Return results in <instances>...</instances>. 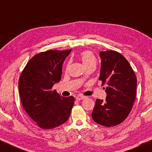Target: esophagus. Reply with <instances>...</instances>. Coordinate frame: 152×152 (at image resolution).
<instances>
[{"mask_svg":"<svg viewBox=\"0 0 152 152\" xmlns=\"http://www.w3.org/2000/svg\"><path fill=\"white\" fill-rule=\"evenodd\" d=\"M85 96H77L76 97V99L77 100H83L85 99Z\"/></svg>","mask_w":152,"mask_h":152,"instance_id":"esophagus-1","label":"esophagus"}]
</instances>
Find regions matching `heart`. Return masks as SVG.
Wrapping results in <instances>:
<instances>
[{
  "label": "heart",
  "mask_w": 152,
  "mask_h": 152,
  "mask_svg": "<svg viewBox=\"0 0 152 152\" xmlns=\"http://www.w3.org/2000/svg\"><path fill=\"white\" fill-rule=\"evenodd\" d=\"M80 59L85 67L90 66V65L96 66V59L95 56L90 51H85V52L81 53Z\"/></svg>",
  "instance_id": "heart-1"
}]
</instances>
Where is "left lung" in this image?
Here are the masks:
<instances>
[{
	"mask_svg": "<svg viewBox=\"0 0 152 152\" xmlns=\"http://www.w3.org/2000/svg\"><path fill=\"white\" fill-rule=\"evenodd\" d=\"M99 80L107 84L105 100L97 99L93 120L104 126H117L129 115L136 97L137 77L127 60L119 52H100Z\"/></svg>",
	"mask_w": 152,
	"mask_h": 152,
	"instance_id": "left-lung-1",
	"label": "left lung"
}]
</instances>
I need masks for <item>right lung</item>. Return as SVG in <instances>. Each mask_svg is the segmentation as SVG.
<instances>
[{
	"label": "right lung",
	"mask_w": 152,
	"mask_h": 152,
	"mask_svg": "<svg viewBox=\"0 0 152 152\" xmlns=\"http://www.w3.org/2000/svg\"><path fill=\"white\" fill-rule=\"evenodd\" d=\"M71 50H49L34 56L20 77L19 93L23 107L43 129L66 122L74 104L73 96L63 97L52 90L61 79L62 64Z\"/></svg>",
	"instance_id": "right-lung-1"
}]
</instances>
